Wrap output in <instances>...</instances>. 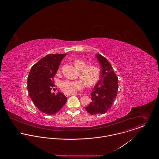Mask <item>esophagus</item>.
Segmentation results:
<instances>
[{"instance_id":"34e87169","label":"esophagus","mask_w":159,"mask_h":159,"mask_svg":"<svg viewBox=\"0 0 159 159\" xmlns=\"http://www.w3.org/2000/svg\"><path fill=\"white\" fill-rule=\"evenodd\" d=\"M76 95L75 93H73V94H70V93H65V95L66 97H68V96H71V95Z\"/></svg>"}]
</instances>
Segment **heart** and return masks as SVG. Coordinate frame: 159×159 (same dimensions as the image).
Here are the masks:
<instances>
[{
    "label": "heart",
    "mask_w": 159,
    "mask_h": 159,
    "mask_svg": "<svg viewBox=\"0 0 159 159\" xmlns=\"http://www.w3.org/2000/svg\"><path fill=\"white\" fill-rule=\"evenodd\" d=\"M75 67L80 70L79 77L81 79L71 81L64 80L60 84L61 90L66 93L73 94L82 90L85 86L91 87L95 85L100 79V70L93 64L88 65L83 59H77L74 61Z\"/></svg>",
    "instance_id": "1"
}]
</instances>
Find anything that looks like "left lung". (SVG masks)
Masks as SVG:
<instances>
[{"instance_id": "left-lung-1", "label": "left lung", "mask_w": 159, "mask_h": 159, "mask_svg": "<svg viewBox=\"0 0 159 159\" xmlns=\"http://www.w3.org/2000/svg\"><path fill=\"white\" fill-rule=\"evenodd\" d=\"M96 58L101 67V79L91 92V103L85 109L92 115L105 113L116 99L118 90V79L107 59L100 54Z\"/></svg>"}]
</instances>
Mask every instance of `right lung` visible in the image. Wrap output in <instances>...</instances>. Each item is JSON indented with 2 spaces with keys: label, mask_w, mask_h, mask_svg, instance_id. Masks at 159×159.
<instances>
[{
  "label": "right lung",
  "mask_w": 159,
  "mask_h": 159,
  "mask_svg": "<svg viewBox=\"0 0 159 159\" xmlns=\"http://www.w3.org/2000/svg\"><path fill=\"white\" fill-rule=\"evenodd\" d=\"M66 54H48L34 65L29 72L27 90L30 97L37 108L46 114L58 113L67 100L63 93L51 92L54 86V76Z\"/></svg>",
  "instance_id": "right-lung-1"
}]
</instances>
